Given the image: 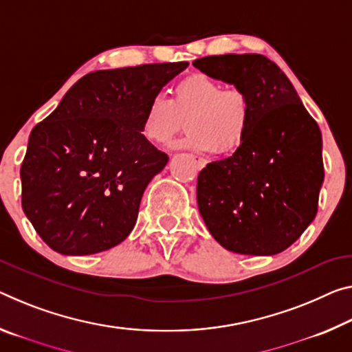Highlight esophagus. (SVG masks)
<instances>
[{
  "label": "esophagus",
  "instance_id": "obj_1",
  "mask_svg": "<svg viewBox=\"0 0 352 352\" xmlns=\"http://www.w3.org/2000/svg\"><path fill=\"white\" fill-rule=\"evenodd\" d=\"M194 161H196V166H197V169L200 170V169H204L205 167V160H202V158H197V156H194Z\"/></svg>",
  "mask_w": 352,
  "mask_h": 352
}]
</instances>
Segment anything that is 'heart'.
Instances as JSON below:
<instances>
[{
  "instance_id": "b5f03b06",
  "label": "heart",
  "mask_w": 352,
  "mask_h": 352,
  "mask_svg": "<svg viewBox=\"0 0 352 352\" xmlns=\"http://www.w3.org/2000/svg\"><path fill=\"white\" fill-rule=\"evenodd\" d=\"M186 119L182 146L199 152L228 153L241 146L252 119V102L243 87L224 86L205 74H192L174 86L172 100L153 96L144 106L142 135L166 144Z\"/></svg>"
}]
</instances>
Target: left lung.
<instances>
[{
	"instance_id": "1",
	"label": "left lung",
	"mask_w": 352,
	"mask_h": 352,
	"mask_svg": "<svg viewBox=\"0 0 352 352\" xmlns=\"http://www.w3.org/2000/svg\"><path fill=\"white\" fill-rule=\"evenodd\" d=\"M194 65L243 87L252 102L241 146L199 172L200 214L227 250L282 252L316 216L324 180L320 126L280 67L263 54L205 56Z\"/></svg>"
}]
</instances>
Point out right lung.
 Segmentation results:
<instances>
[{
  "label": "right lung",
  "instance_id": "right-lung-1",
  "mask_svg": "<svg viewBox=\"0 0 352 352\" xmlns=\"http://www.w3.org/2000/svg\"><path fill=\"white\" fill-rule=\"evenodd\" d=\"M186 67L92 72L32 128L20 169L21 206L56 252H103L130 235L144 189L169 161L141 133L144 106Z\"/></svg>",
  "mask_w": 352,
  "mask_h": 352
}]
</instances>
